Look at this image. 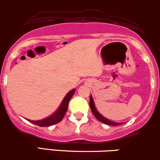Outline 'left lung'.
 <instances>
[{"label":"left lung","mask_w":160,"mask_h":160,"mask_svg":"<svg viewBox=\"0 0 160 160\" xmlns=\"http://www.w3.org/2000/svg\"><path fill=\"white\" fill-rule=\"evenodd\" d=\"M89 104H90V108L91 110H92V112L93 113L94 116L99 121L101 122V123H105V124H108V125H111V126H118V125H121L123 123H121V122H115V121H111V120L108 119V118H106L105 117L101 115L100 113L98 112V111L96 109V107L95 105H94V102L93 98H92V94L90 95V103H89Z\"/></svg>","instance_id":"left-lung-1"}]
</instances>
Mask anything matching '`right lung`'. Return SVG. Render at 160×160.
<instances>
[{
  "instance_id": "add662e5",
  "label": "right lung",
  "mask_w": 160,
  "mask_h": 160,
  "mask_svg": "<svg viewBox=\"0 0 160 160\" xmlns=\"http://www.w3.org/2000/svg\"><path fill=\"white\" fill-rule=\"evenodd\" d=\"M75 92V89L74 88L72 91H70L69 92H68L66 94V95L65 96L64 98H63V100L61 102V104H60L58 109L52 114H51L50 116H48L47 118H44V119L37 120V121H31V120L28 119L26 120H27V121L31 122L33 124L37 125V126L39 127H49L59 123V122L62 120L63 117L66 114L67 109H68V102H69L70 99L73 96Z\"/></svg>"
}]
</instances>
